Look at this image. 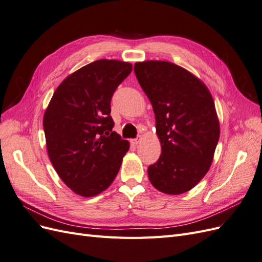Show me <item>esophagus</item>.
Wrapping results in <instances>:
<instances>
[{
	"mask_svg": "<svg viewBox=\"0 0 262 262\" xmlns=\"http://www.w3.org/2000/svg\"><path fill=\"white\" fill-rule=\"evenodd\" d=\"M141 137H139V138H137V139H132L131 140V143L133 144V145H138L139 143H140V142H141Z\"/></svg>",
	"mask_w": 262,
	"mask_h": 262,
	"instance_id": "34e87169",
	"label": "esophagus"
}]
</instances>
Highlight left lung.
Masks as SVG:
<instances>
[{
	"mask_svg": "<svg viewBox=\"0 0 262 262\" xmlns=\"http://www.w3.org/2000/svg\"><path fill=\"white\" fill-rule=\"evenodd\" d=\"M134 73L153 106L162 146L148 179L163 193H185L209 171L219 142L212 95L200 78L171 62H137Z\"/></svg>",
	"mask_w": 262,
	"mask_h": 262,
	"instance_id": "left-lung-1",
	"label": "left lung"
}]
</instances>
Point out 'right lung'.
<instances>
[{
    "label": "right lung",
    "mask_w": 262,
    "mask_h": 262,
    "mask_svg": "<svg viewBox=\"0 0 262 262\" xmlns=\"http://www.w3.org/2000/svg\"><path fill=\"white\" fill-rule=\"evenodd\" d=\"M132 64L97 60L66 77L43 115L47 150L62 181L91 198L113 184L130 143L113 131L110 100Z\"/></svg>",
    "instance_id": "right-lung-1"
}]
</instances>
